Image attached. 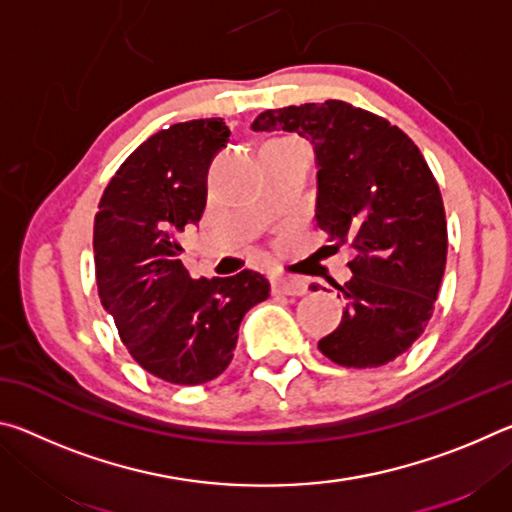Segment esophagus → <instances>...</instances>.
Here are the masks:
<instances>
[{
  "instance_id": "obj_1",
  "label": "esophagus",
  "mask_w": 512,
  "mask_h": 512,
  "mask_svg": "<svg viewBox=\"0 0 512 512\" xmlns=\"http://www.w3.org/2000/svg\"><path fill=\"white\" fill-rule=\"evenodd\" d=\"M271 289L282 296H302L307 291V282L302 277H273Z\"/></svg>"
}]
</instances>
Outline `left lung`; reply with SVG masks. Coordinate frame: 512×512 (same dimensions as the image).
Here are the masks:
<instances>
[{
  "label": "left lung",
  "mask_w": 512,
  "mask_h": 512,
  "mask_svg": "<svg viewBox=\"0 0 512 512\" xmlns=\"http://www.w3.org/2000/svg\"><path fill=\"white\" fill-rule=\"evenodd\" d=\"M253 131L314 144L318 228L332 248L357 250L339 287L343 318L318 350L345 368L386 366L424 332L445 273V207L429 164L391 121L336 99L266 110Z\"/></svg>",
  "instance_id": "8db88e82"
}]
</instances>
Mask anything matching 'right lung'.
Segmentation results:
<instances>
[{
    "instance_id": "1",
    "label": "right lung",
    "mask_w": 512,
    "mask_h": 512,
    "mask_svg": "<svg viewBox=\"0 0 512 512\" xmlns=\"http://www.w3.org/2000/svg\"><path fill=\"white\" fill-rule=\"evenodd\" d=\"M230 131L219 117L173 124L128 155L94 216V266L103 309L131 357L176 386L212 381L230 366L241 318L271 293L264 275L194 280L178 232L201 221L207 169Z\"/></svg>"
}]
</instances>
